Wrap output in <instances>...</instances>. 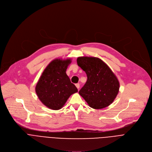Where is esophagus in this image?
<instances>
[{"label": "esophagus", "mask_w": 152, "mask_h": 152, "mask_svg": "<svg viewBox=\"0 0 152 152\" xmlns=\"http://www.w3.org/2000/svg\"><path fill=\"white\" fill-rule=\"evenodd\" d=\"M75 86H76V87H77V88L78 89L80 88V84H79V83L75 84Z\"/></svg>", "instance_id": "34e87169"}]
</instances>
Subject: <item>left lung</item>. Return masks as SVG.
I'll return each mask as SVG.
<instances>
[{
  "label": "left lung",
  "instance_id": "left-lung-1",
  "mask_svg": "<svg viewBox=\"0 0 152 152\" xmlns=\"http://www.w3.org/2000/svg\"><path fill=\"white\" fill-rule=\"evenodd\" d=\"M77 62L88 78L79 94L94 109H103L109 106L118 95L120 87L115 74L99 58L78 57Z\"/></svg>",
  "mask_w": 152,
  "mask_h": 152
}]
</instances>
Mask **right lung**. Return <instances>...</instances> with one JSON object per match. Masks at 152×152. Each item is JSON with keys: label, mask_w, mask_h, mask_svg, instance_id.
Instances as JSON below:
<instances>
[{"label": "right lung", "mask_w": 152, "mask_h": 152, "mask_svg": "<svg viewBox=\"0 0 152 152\" xmlns=\"http://www.w3.org/2000/svg\"><path fill=\"white\" fill-rule=\"evenodd\" d=\"M71 60L55 59L45 67L40 77L35 91L41 102L48 108L61 109L69 97L78 92L66 74Z\"/></svg>", "instance_id": "obj_1"}]
</instances>
